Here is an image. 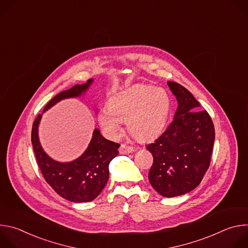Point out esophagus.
Listing matches in <instances>:
<instances>
[{
  "mask_svg": "<svg viewBox=\"0 0 248 248\" xmlns=\"http://www.w3.org/2000/svg\"><path fill=\"white\" fill-rule=\"evenodd\" d=\"M120 154L121 155H124V154H129L132 153L134 151V149L131 146H127L125 144H122L120 147Z\"/></svg>",
  "mask_w": 248,
  "mask_h": 248,
  "instance_id": "34e87169",
  "label": "esophagus"
}]
</instances>
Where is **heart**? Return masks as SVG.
<instances>
[{
    "instance_id": "heart-1",
    "label": "heart",
    "mask_w": 248,
    "mask_h": 248,
    "mask_svg": "<svg viewBox=\"0 0 248 248\" xmlns=\"http://www.w3.org/2000/svg\"><path fill=\"white\" fill-rule=\"evenodd\" d=\"M171 110L170 94L163 88L138 84L113 96L108 110L98 115L99 124L111 138L122 132V122L126 121L129 133L139 141H149L165 129Z\"/></svg>"
}]
</instances>
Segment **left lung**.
<instances>
[{
    "mask_svg": "<svg viewBox=\"0 0 248 248\" xmlns=\"http://www.w3.org/2000/svg\"><path fill=\"white\" fill-rule=\"evenodd\" d=\"M178 100L173 121L154 143L148 179L162 196L175 197L193 190L209 168L215 140L214 124L200 104L181 84L168 81Z\"/></svg>",
    "mask_w": 248,
    "mask_h": 248,
    "instance_id": "obj_1",
    "label": "left lung"
}]
</instances>
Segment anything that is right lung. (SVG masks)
Listing matches in <instances>:
<instances>
[{
  "instance_id": "1",
  "label": "right lung",
  "mask_w": 248,
  "mask_h": 248,
  "mask_svg": "<svg viewBox=\"0 0 248 248\" xmlns=\"http://www.w3.org/2000/svg\"><path fill=\"white\" fill-rule=\"evenodd\" d=\"M93 81L90 78L84 84H77L59 93L46 105L43 113L62 100L81 97ZM41 119L42 115H39L33 123L31 141L44 179L60 196L68 201L81 203L94 200L108 183L109 165L118 156L120 144L106 139L95 128L88 147L78 158L70 162H59L52 159L41 146L38 134Z\"/></svg>"
}]
</instances>
